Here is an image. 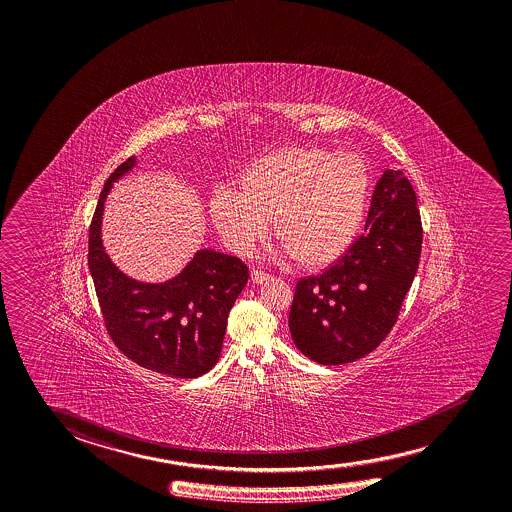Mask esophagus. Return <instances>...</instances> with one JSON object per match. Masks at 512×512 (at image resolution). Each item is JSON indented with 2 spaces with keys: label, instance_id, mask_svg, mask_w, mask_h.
Returning <instances> with one entry per match:
<instances>
[{
  "label": "esophagus",
  "instance_id": "1",
  "mask_svg": "<svg viewBox=\"0 0 512 512\" xmlns=\"http://www.w3.org/2000/svg\"><path fill=\"white\" fill-rule=\"evenodd\" d=\"M252 280L253 284H264V282H268L269 275L264 273V271H260V269H253Z\"/></svg>",
  "mask_w": 512,
  "mask_h": 512
}]
</instances>
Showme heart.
<instances>
[{"label":"heart","mask_w":512,"mask_h":512,"mask_svg":"<svg viewBox=\"0 0 512 512\" xmlns=\"http://www.w3.org/2000/svg\"><path fill=\"white\" fill-rule=\"evenodd\" d=\"M239 194L216 189L210 216L223 243L250 255L275 235L305 268H325L343 257L366 216L371 171L359 153L319 146L271 151L237 175Z\"/></svg>","instance_id":"1"}]
</instances>
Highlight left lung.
Instances as JSON below:
<instances>
[{
	"instance_id": "obj_1",
	"label": "left lung",
	"mask_w": 512,
	"mask_h": 512,
	"mask_svg": "<svg viewBox=\"0 0 512 512\" xmlns=\"http://www.w3.org/2000/svg\"><path fill=\"white\" fill-rule=\"evenodd\" d=\"M423 228L402 171L386 169L371 196L364 234L332 268L294 289L289 330L310 361H357L386 339L418 271Z\"/></svg>"
}]
</instances>
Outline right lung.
I'll list each match as a JSON object with an SVG mask.
<instances>
[{
    "label": "right lung",
    "mask_w": 512,
    "mask_h": 512,
    "mask_svg": "<svg viewBox=\"0 0 512 512\" xmlns=\"http://www.w3.org/2000/svg\"><path fill=\"white\" fill-rule=\"evenodd\" d=\"M125 160L103 185L89 228V271L112 341L143 368L176 378L202 377L216 366L228 312L248 282L243 260L203 248L175 278L146 284L126 277L101 241L112 184L135 168Z\"/></svg>",
    "instance_id": "1"
}]
</instances>
